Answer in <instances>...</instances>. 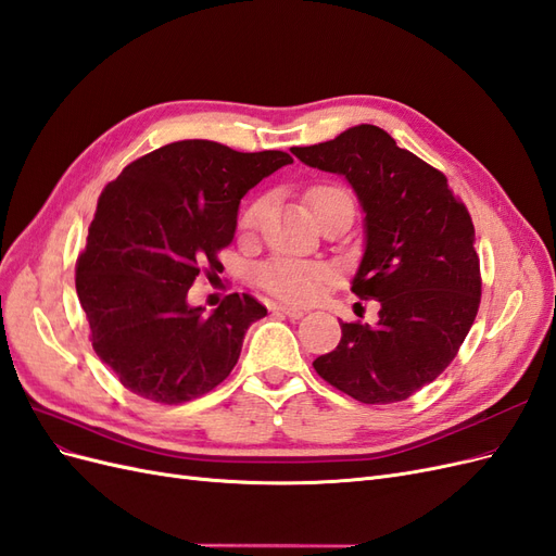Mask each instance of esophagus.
<instances>
[{"mask_svg":"<svg viewBox=\"0 0 556 556\" xmlns=\"http://www.w3.org/2000/svg\"><path fill=\"white\" fill-rule=\"evenodd\" d=\"M278 315H285V317H290V319H301L306 315V311H301V308H290V306H276L274 308Z\"/></svg>","mask_w":556,"mask_h":556,"instance_id":"obj_1","label":"esophagus"}]
</instances>
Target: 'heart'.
I'll use <instances>...</instances> for the list:
<instances>
[{"instance_id":"b5f03b06","label":"heart","mask_w":556,"mask_h":556,"mask_svg":"<svg viewBox=\"0 0 556 556\" xmlns=\"http://www.w3.org/2000/svg\"><path fill=\"white\" fill-rule=\"evenodd\" d=\"M306 201L319 223L331 208L352 199L343 188H339V185L317 182L306 192ZM262 215H264V201H255V204L243 213L241 227L248 231L257 229ZM257 276H260V285L266 292L288 301V304H311V301H315L325 292V288L331 280V268L325 264L276 257L271 262H266L260 268Z\"/></svg>"}]
</instances>
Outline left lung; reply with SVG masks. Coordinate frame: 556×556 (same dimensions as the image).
Instances as JSON below:
<instances>
[{
    "instance_id": "1",
    "label": "left lung",
    "mask_w": 556,
    "mask_h": 556,
    "mask_svg": "<svg viewBox=\"0 0 556 556\" xmlns=\"http://www.w3.org/2000/svg\"><path fill=\"white\" fill-rule=\"evenodd\" d=\"M292 153L355 190L366 245L352 292L380 306L376 325L341 323V343L313 362L315 371L362 403L406 401L457 357L478 315L470 215L439 169L376 125Z\"/></svg>"
}]
</instances>
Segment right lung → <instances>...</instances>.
Returning <instances> with one entry per match:
<instances>
[{
	"mask_svg": "<svg viewBox=\"0 0 556 556\" xmlns=\"http://www.w3.org/2000/svg\"><path fill=\"white\" fill-rule=\"evenodd\" d=\"M292 164L282 150L239 153L188 139L125 166L97 201L76 292L90 341L129 392L178 406L211 392L237 366L245 331L266 315L250 294H229L206 315L188 304L199 271L237 233L248 190Z\"/></svg>",
	"mask_w": 556,
	"mask_h": 556,
	"instance_id": "obj_1",
	"label": "right lung"
}]
</instances>
